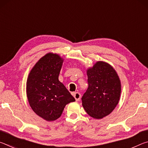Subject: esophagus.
<instances>
[{
	"mask_svg": "<svg viewBox=\"0 0 148 148\" xmlns=\"http://www.w3.org/2000/svg\"><path fill=\"white\" fill-rule=\"evenodd\" d=\"M72 95H73V97H74V99H76V101H79L80 98H81V95H80V93L78 92H73V93H72Z\"/></svg>",
	"mask_w": 148,
	"mask_h": 148,
	"instance_id": "obj_1",
	"label": "esophagus"
}]
</instances>
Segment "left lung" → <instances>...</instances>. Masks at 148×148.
<instances>
[{
	"label": "left lung",
	"mask_w": 148,
	"mask_h": 148,
	"mask_svg": "<svg viewBox=\"0 0 148 148\" xmlns=\"http://www.w3.org/2000/svg\"><path fill=\"white\" fill-rule=\"evenodd\" d=\"M88 88L82 98V106L90 116L102 119L118 104L121 86L117 72L111 65L98 61L87 70Z\"/></svg>",
	"instance_id": "8db88e82"
}]
</instances>
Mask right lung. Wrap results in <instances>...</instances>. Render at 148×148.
Masks as SVG:
<instances>
[{"instance_id": "right-lung-1", "label": "right lung", "mask_w": 148, "mask_h": 148, "mask_svg": "<svg viewBox=\"0 0 148 148\" xmlns=\"http://www.w3.org/2000/svg\"><path fill=\"white\" fill-rule=\"evenodd\" d=\"M62 59L58 54L45 55L30 72L27 81V95L32 110L51 121L61 116L65 106L75 99L59 80Z\"/></svg>"}]
</instances>
